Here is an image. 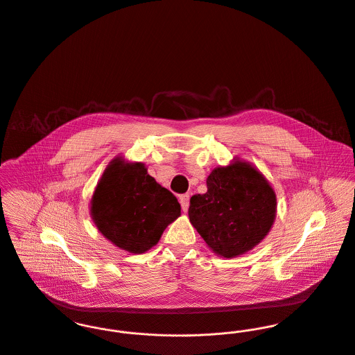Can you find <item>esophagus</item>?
I'll return each instance as SVG.
<instances>
[{"instance_id":"esophagus-1","label":"esophagus","mask_w":355,"mask_h":355,"mask_svg":"<svg viewBox=\"0 0 355 355\" xmlns=\"http://www.w3.org/2000/svg\"><path fill=\"white\" fill-rule=\"evenodd\" d=\"M180 202H181L182 211L187 212V211H188V207H189V195H188V193L181 195V196H180Z\"/></svg>"}]
</instances>
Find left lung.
Returning <instances> with one entry per match:
<instances>
[{"mask_svg": "<svg viewBox=\"0 0 355 355\" xmlns=\"http://www.w3.org/2000/svg\"><path fill=\"white\" fill-rule=\"evenodd\" d=\"M276 196L264 175L246 162L215 168L207 192L191 197L189 219L205 243L223 257H236L268 234Z\"/></svg>", "mask_w": 355, "mask_h": 355, "instance_id": "left-lung-1", "label": "left lung"}]
</instances>
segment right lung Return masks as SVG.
Instances as JSON below:
<instances>
[{
    "label": "right lung",
    "instance_id": "right-lung-1",
    "mask_svg": "<svg viewBox=\"0 0 355 355\" xmlns=\"http://www.w3.org/2000/svg\"><path fill=\"white\" fill-rule=\"evenodd\" d=\"M91 215L109 241L140 254L158 243L164 229L181 215V205L144 164L114 159L94 192Z\"/></svg>",
    "mask_w": 355,
    "mask_h": 355
}]
</instances>
